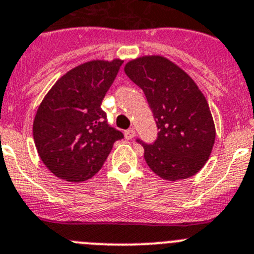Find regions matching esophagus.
Listing matches in <instances>:
<instances>
[{"label":"esophagus","mask_w":254,"mask_h":254,"mask_svg":"<svg viewBox=\"0 0 254 254\" xmlns=\"http://www.w3.org/2000/svg\"><path fill=\"white\" fill-rule=\"evenodd\" d=\"M124 135H125V138L129 139V140H130V139H132V138H134V136H135V130H134V129L125 130Z\"/></svg>","instance_id":"esophagus-1"}]
</instances>
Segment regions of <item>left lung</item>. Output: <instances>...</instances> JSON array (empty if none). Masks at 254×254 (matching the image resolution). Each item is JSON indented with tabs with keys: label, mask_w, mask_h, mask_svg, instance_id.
I'll list each match as a JSON object with an SVG mask.
<instances>
[{
	"label": "left lung",
	"mask_w": 254,
	"mask_h": 254,
	"mask_svg": "<svg viewBox=\"0 0 254 254\" xmlns=\"http://www.w3.org/2000/svg\"><path fill=\"white\" fill-rule=\"evenodd\" d=\"M124 70L143 90L159 129L153 144L136 139L150 170L168 181L196 175L209 159L215 141L209 104L197 84L161 56L130 61Z\"/></svg>",
	"instance_id": "8db88e82"
}]
</instances>
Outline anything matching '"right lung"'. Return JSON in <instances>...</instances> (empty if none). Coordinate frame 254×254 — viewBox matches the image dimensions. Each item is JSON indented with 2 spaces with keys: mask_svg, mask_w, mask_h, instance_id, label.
Wrapping results in <instances>:
<instances>
[{
  "mask_svg": "<svg viewBox=\"0 0 254 254\" xmlns=\"http://www.w3.org/2000/svg\"><path fill=\"white\" fill-rule=\"evenodd\" d=\"M123 64L91 61L73 68L44 97L33 124L39 157L57 177L86 181L101 170L124 134L109 125L101 102Z\"/></svg>",
  "mask_w": 254,
  "mask_h": 254,
  "instance_id": "right-lung-1",
  "label": "right lung"
}]
</instances>
